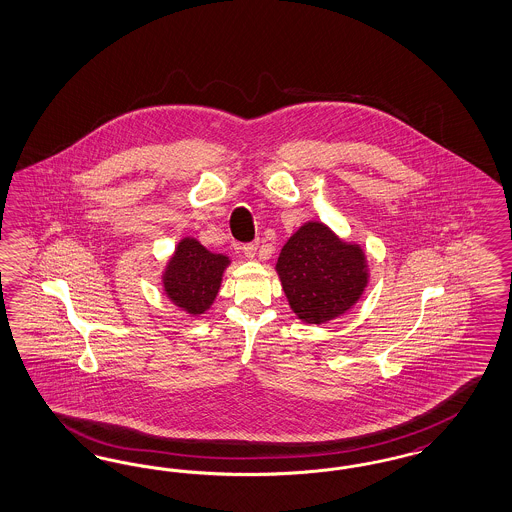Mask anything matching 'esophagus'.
I'll list each match as a JSON object with an SVG mask.
<instances>
[{
	"label": "esophagus",
	"instance_id": "obj_1",
	"mask_svg": "<svg viewBox=\"0 0 512 512\" xmlns=\"http://www.w3.org/2000/svg\"><path fill=\"white\" fill-rule=\"evenodd\" d=\"M257 247H259L257 244H246V246L242 247V251H244L247 259H253L257 255Z\"/></svg>",
	"mask_w": 512,
	"mask_h": 512
}]
</instances>
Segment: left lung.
Instances as JSON below:
<instances>
[{
    "mask_svg": "<svg viewBox=\"0 0 512 512\" xmlns=\"http://www.w3.org/2000/svg\"><path fill=\"white\" fill-rule=\"evenodd\" d=\"M276 272L289 308L305 324H328L347 314L369 284L366 251L322 221H308L289 236Z\"/></svg>",
    "mask_w": 512,
    "mask_h": 512,
    "instance_id": "1",
    "label": "left lung"
}]
</instances>
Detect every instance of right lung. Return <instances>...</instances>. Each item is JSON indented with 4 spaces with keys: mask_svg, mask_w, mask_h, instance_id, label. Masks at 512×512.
Here are the masks:
<instances>
[{
    "mask_svg": "<svg viewBox=\"0 0 512 512\" xmlns=\"http://www.w3.org/2000/svg\"><path fill=\"white\" fill-rule=\"evenodd\" d=\"M230 257L213 253L196 238L184 236L162 272L165 297L188 316H202L217 299Z\"/></svg>",
    "mask_w": 512,
    "mask_h": 512,
    "instance_id": "add662e5",
    "label": "right lung"
}]
</instances>
